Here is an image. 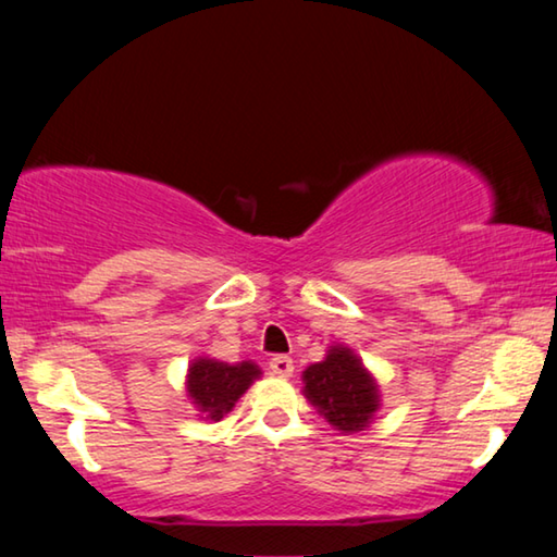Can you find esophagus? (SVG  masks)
<instances>
[{"instance_id":"34e87169","label":"esophagus","mask_w":557,"mask_h":557,"mask_svg":"<svg viewBox=\"0 0 557 557\" xmlns=\"http://www.w3.org/2000/svg\"><path fill=\"white\" fill-rule=\"evenodd\" d=\"M270 371L280 375V379H289L292 371H295V361H292L289 356L280 354V356H272L270 358Z\"/></svg>"}]
</instances>
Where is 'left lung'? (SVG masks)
Listing matches in <instances>:
<instances>
[{
    "instance_id": "left-lung-1",
    "label": "left lung",
    "mask_w": 557,
    "mask_h": 557,
    "mask_svg": "<svg viewBox=\"0 0 557 557\" xmlns=\"http://www.w3.org/2000/svg\"><path fill=\"white\" fill-rule=\"evenodd\" d=\"M305 393L319 412L344 432H356L369 425L379 408L375 383L361 361L344 346L329 351L322 363L305 371Z\"/></svg>"
}]
</instances>
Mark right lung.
I'll return each instance as SVG.
<instances>
[{
  "label": "right lung",
  "mask_w": 557,
  "mask_h": 557,
  "mask_svg": "<svg viewBox=\"0 0 557 557\" xmlns=\"http://www.w3.org/2000/svg\"><path fill=\"white\" fill-rule=\"evenodd\" d=\"M258 375V366L248 361L228 366L213 358H199L188 369V395L211 420H221Z\"/></svg>",
  "instance_id": "right-lung-1"
}]
</instances>
